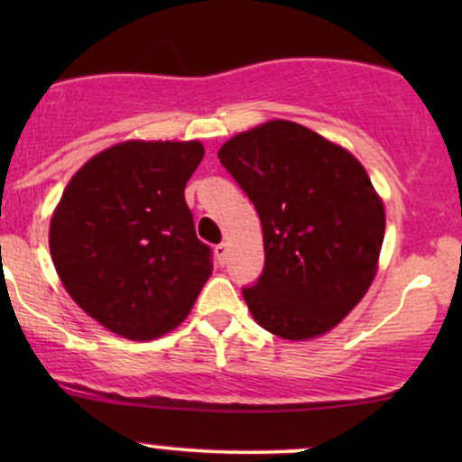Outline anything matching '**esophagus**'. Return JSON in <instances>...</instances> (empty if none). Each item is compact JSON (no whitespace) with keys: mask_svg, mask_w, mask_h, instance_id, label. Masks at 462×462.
I'll return each instance as SVG.
<instances>
[{"mask_svg":"<svg viewBox=\"0 0 462 462\" xmlns=\"http://www.w3.org/2000/svg\"><path fill=\"white\" fill-rule=\"evenodd\" d=\"M215 256H217V261H219V264L227 263V245H226V243H219V245L215 247Z\"/></svg>","mask_w":462,"mask_h":462,"instance_id":"obj_1","label":"esophagus"}]
</instances>
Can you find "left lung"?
I'll return each mask as SVG.
<instances>
[{
  "label": "left lung",
  "mask_w": 462,
  "mask_h": 462,
  "mask_svg": "<svg viewBox=\"0 0 462 462\" xmlns=\"http://www.w3.org/2000/svg\"><path fill=\"white\" fill-rule=\"evenodd\" d=\"M217 156L261 217L264 269L243 289L254 321L286 341L330 332L378 272L386 215L369 173L286 119L238 132Z\"/></svg>",
  "instance_id": "1"
}]
</instances>
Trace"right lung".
Returning a JSON list of instances; mask_svg holds the SVG:
<instances>
[{"mask_svg":"<svg viewBox=\"0 0 462 462\" xmlns=\"http://www.w3.org/2000/svg\"><path fill=\"white\" fill-rule=\"evenodd\" d=\"M199 141H124L73 173L50 221V252L71 300L106 330L152 341L189 317L213 273L184 187Z\"/></svg>","mask_w":462,"mask_h":462,"instance_id":"add662e5","label":"right lung"}]
</instances>
